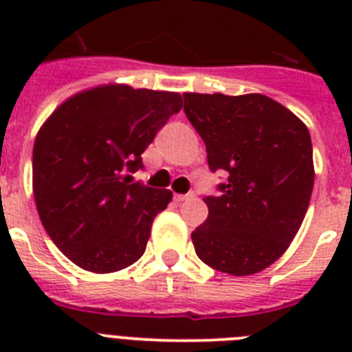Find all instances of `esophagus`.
Returning a JSON list of instances; mask_svg holds the SVG:
<instances>
[{
    "mask_svg": "<svg viewBox=\"0 0 352 352\" xmlns=\"http://www.w3.org/2000/svg\"><path fill=\"white\" fill-rule=\"evenodd\" d=\"M193 197V193H175L173 199H175V203H182V201H186V199Z\"/></svg>",
    "mask_w": 352,
    "mask_h": 352,
    "instance_id": "1",
    "label": "esophagus"
}]
</instances>
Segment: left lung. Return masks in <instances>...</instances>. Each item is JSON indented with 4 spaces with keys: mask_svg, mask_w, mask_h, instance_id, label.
<instances>
[{
    "mask_svg": "<svg viewBox=\"0 0 352 352\" xmlns=\"http://www.w3.org/2000/svg\"><path fill=\"white\" fill-rule=\"evenodd\" d=\"M184 113L201 135L219 195H206L208 219L192 234L201 261L250 276L270 267L300 230L314 186L309 129L265 95L184 93Z\"/></svg>",
    "mask_w": 352,
    "mask_h": 352,
    "instance_id": "8db88e82",
    "label": "left lung"
}]
</instances>
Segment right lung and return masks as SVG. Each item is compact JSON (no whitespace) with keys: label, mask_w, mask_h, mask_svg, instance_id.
Masks as SVG:
<instances>
[{"label":"right lung","mask_w":352,"mask_h":352,"mask_svg":"<svg viewBox=\"0 0 352 352\" xmlns=\"http://www.w3.org/2000/svg\"><path fill=\"white\" fill-rule=\"evenodd\" d=\"M181 107L179 93L109 84L71 96L41 126L32 151L36 208L74 265L107 274L142 257L171 192L133 182L131 173Z\"/></svg>","instance_id":"right-lung-1"}]
</instances>
